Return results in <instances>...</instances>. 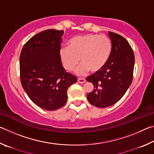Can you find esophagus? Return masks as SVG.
<instances>
[{"mask_svg": "<svg viewBox=\"0 0 154 154\" xmlns=\"http://www.w3.org/2000/svg\"><path fill=\"white\" fill-rule=\"evenodd\" d=\"M77 81L79 83H83L85 82V79H83V78H78Z\"/></svg>", "mask_w": 154, "mask_h": 154, "instance_id": "esophagus-1", "label": "esophagus"}]
</instances>
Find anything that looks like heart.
I'll return each instance as SVG.
<instances>
[{"instance_id":"b5f03b06","label":"heart","mask_w":154,"mask_h":154,"mask_svg":"<svg viewBox=\"0 0 154 154\" xmlns=\"http://www.w3.org/2000/svg\"><path fill=\"white\" fill-rule=\"evenodd\" d=\"M112 52L110 38L96 34L76 36L68 41V48L60 50V58L64 69L72 71L79 61L82 64L75 72L83 75L90 71H100L108 62Z\"/></svg>"}]
</instances>
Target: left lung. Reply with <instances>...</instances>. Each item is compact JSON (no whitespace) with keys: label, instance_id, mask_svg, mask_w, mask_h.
I'll use <instances>...</instances> for the list:
<instances>
[{"label":"left lung","instance_id":"obj_1","mask_svg":"<svg viewBox=\"0 0 154 154\" xmlns=\"http://www.w3.org/2000/svg\"><path fill=\"white\" fill-rule=\"evenodd\" d=\"M112 52L108 62L100 71L87 77L94 85L88 94L89 103L98 108L116 104L123 97L133 78L134 55L126 38L118 34L109 32Z\"/></svg>","mask_w":154,"mask_h":154}]
</instances>
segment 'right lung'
I'll list each match as a JSON object with an SVG mask.
<instances>
[{
    "instance_id": "add662e5",
    "label": "right lung",
    "mask_w": 154,
    "mask_h": 154,
    "mask_svg": "<svg viewBox=\"0 0 154 154\" xmlns=\"http://www.w3.org/2000/svg\"><path fill=\"white\" fill-rule=\"evenodd\" d=\"M63 30L36 34L23 47L20 57L21 83L35 105L48 111L61 108L67 90L77 78L65 71L60 58Z\"/></svg>"
}]
</instances>
